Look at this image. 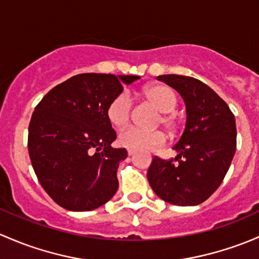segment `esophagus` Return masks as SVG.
I'll return each instance as SVG.
<instances>
[{"label":"esophagus","instance_id":"34e87169","mask_svg":"<svg viewBox=\"0 0 259 259\" xmlns=\"http://www.w3.org/2000/svg\"><path fill=\"white\" fill-rule=\"evenodd\" d=\"M133 154H135V152L130 151V149H128V156H133Z\"/></svg>","mask_w":259,"mask_h":259}]
</instances>
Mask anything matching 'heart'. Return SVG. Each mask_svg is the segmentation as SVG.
<instances>
[{"instance_id": "b5f03b06", "label": "heart", "mask_w": 259, "mask_h": 259, "mask_svg": "<svg viewBox=\"0 0 259 259\" xmlns=\"http://www.w3.org/2000/svg\"><path fill=\"white\" fill-rule=\"evenodd\" d=\"M142 97L146 102L161 112L158 123H162L170 132H175L178 127V121L175 114L177 98L175 92L163 84H151L142 91ZM132 102L127 93H121L111 101L107 107V118L116 128H122L130 122ZM118 142L122 147L130 151L143 152L161 147L166 142V136L161 131H145L137 127L122 131L118 136Z\"/></svg>"}]
</instances>
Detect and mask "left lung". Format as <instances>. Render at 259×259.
<instances>
[{"label":"left lung","instance_id":"8db88e82","mask_svg":"<svg viewBox=\"0 0 259 259\" xmlns=\"http://www.w3.org/2000/svg\"><path fill=\"white\" fill-rule=\"evenodd\" d=\"M182 96L187 121L173 147L177 156L154 157L147 172L149 186L163 201L197 206L222 183L236 152V119L227 103L199 79L180 74L157 77Z\"/></svg>","mask_w":259,"mask_h":259}]
</instances>
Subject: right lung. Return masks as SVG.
Wrapping results in <instances>:
<instances>
[{
	"instance_id": "obj_1",
	"label": "right lung",
	"mask_w": 259,
	"mask_h": 259,
	"mask_svg": "<svg viewBox=\"0 0 259 259\" xmlns=\"http://www.w3.org/2000/svg\"><path fill=\"white\" fill-rule=\"evenodd\" d=\"M140 76L81 73L57 84L32 113L28 153L47 194L65 209L92 210L113 197L117 168L127 157L113 148L107 107Z\"/></svg>"
}]
</instances>
